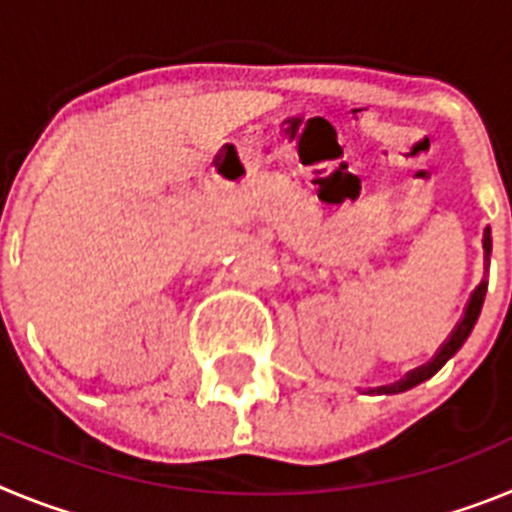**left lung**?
I'll use <instances>...</instances> for the list:
<instances>
[{
    "label": "left lung",
    "instance_id": "8db88e82",
    "mask_svg": "<svg viewBox=\"0 0 512 512\" xmlns=\"http://www.w3.org/2000/svg\"><path fill=\"white\" fill-rule=\"evenodd\" d=\"M482 248H485V264L490 266V253H492V235H490V228H485V238H482ZM485 292H487V279H482L479 282V287L474 289L472 297H469L467 302V310H464V315H461V320L456 323V328L451 330L449 341L443 343L441 348H438V354L433 356L428 364H423L420 369H415V372H410L408 377L400 379L397 384H392V387H382V392H387V395H397V392H405L410 390V387H415V384L425 382V379H431L433 374L441 369L446 361L451 359V356L459 351L461 346H464V341L469 338V333H472L474 323H477L479 318V310H482V302H485Z\"/></svg>",
    "mask_w": 512,
    "mask_h": 512
}]
</instances>
